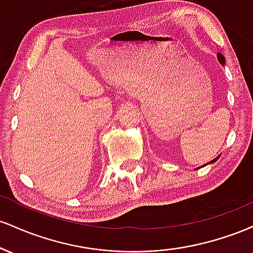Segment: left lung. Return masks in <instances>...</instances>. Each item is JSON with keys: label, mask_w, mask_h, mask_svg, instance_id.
<instances>
[{"label": "left lung", "mask_w": 253, "mask_h": 253, "mask_svg": "<svg viewBox=\"0 0 253 253\" xmlns=\"http://www.w3.org/2000/svg\"><path fill=\"white\" fill-rule=\"evenodd\" d=\"M217 60H219V63H220V64H221V65H225V57H223L221 53H217ZM219 157H220V156H217V157H215V158H214V159H213V161L208 162V163H207V164L202 165V167H199V168H203V167H206V165H208V164H214V163H215V162L217 161V159H219ZM199 168H196V170H199Z\"/></svg>", "instance_id": "obj_1"}]
</instances>
